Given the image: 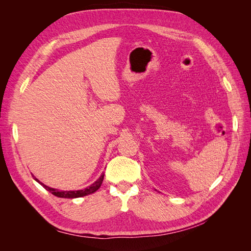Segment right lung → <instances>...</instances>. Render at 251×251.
I'll return each mask as SVG.
<instances>
[{
    "mask_svg": "<svg viewBox=\"0 0 251 251\" xmlns=\"http://www.w3.org/2000/svg\"><path fill=\"white\" fill-rule=\"evenodd\" d=\"M103 176L104 175L101 174V176L100 177V179H97L92 185H90L89 187L85 188V189H80V191H69V192H65V191H58V189L55 188H51L49 186H46L45 184L41 183V182L37 180L34 176H32L39 183H41L45 188L47 189L48 192H50L52 195H54L56 197H59V198H79V197H83V196H87L90 194H93L94 192H96L98 188L100 187L101 183H102V180H103Z\"/></svg>",
    "mask_w": 251,
    "mask_h": 251,
    "instance_id": "add662e5",
    "label": "right lung"
}]
</instances>
